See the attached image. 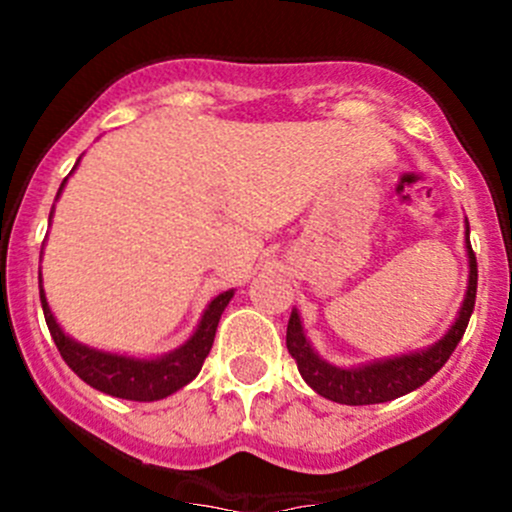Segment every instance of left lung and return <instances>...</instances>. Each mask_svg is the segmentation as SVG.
Masks as SVG:
<instances>
[{
  "label": "left lung",
  "mask_w": 512,
  "mask_h": 512,
  "mask_svg": "<svg viewBox=\"0 0 512 512\" xmlns=\"http://www.w3.org/2000/svg\"><path fill=\"white\" fill-rule=\"evenodd\" d=\"M466 255H468V287L463 294L461 309L456 319L448 327L438 342L428 347L416 349V352L384 356V359L366 361V364L337 366L332 361L322 359L314 352L312 342L307 339L302 327V317L297 309H292L287 324V349L297 359L302 379L317 391L319 396L337 404L347 406H366V404H384L399 396L411 394L418 386L426 384L438 369L448 361L453 349L461 342L463 332L468 327L473 307H476V287H478V265L471 247V227L466 220Z\"/></svg>",
  "instance_id": "1"
}]
</instances>
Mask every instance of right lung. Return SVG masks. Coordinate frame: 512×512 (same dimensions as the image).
<instances>
[{
	"mask_svg": "<svg viewBox=\"0 0 512 512\" xmlns=\"http://www.w3.org/2000/svg\"><path fill=\"white\" fill-rule=\"evenodd\" d=\"M79 160H76L74 170L79 168ZM74 170H71V173H74ZM69 175H66L64 183H61L56 200H59ZM51 215H54V208H51L49 213V225ZM232 294H235V289H227V292H220L218 297L210 299L203 317H200L198 327L193 329V334H190L178 349L160 356H131L118 352H103V349L89 347V344L84 342H76L71 334H66L64 327L56 322L49 302H46V292L44 285H41L39 270V297L41 309H44L46 327H49L51 339H54L56 349L64 356L69 369L74 371L79 379H84L86 384L94 386V389L126 401H160L165 399V396L175 394L178 389H183L185 384H190V381L200 374L205 356L213 349L218 322L220 317H223L225 307L230 304Z\"/></svg>",
	"mask_w": 512,
	"mask_h": 512,
	"instance_id": "obj_1",
	"label": "right lung"
}]
</instances>
